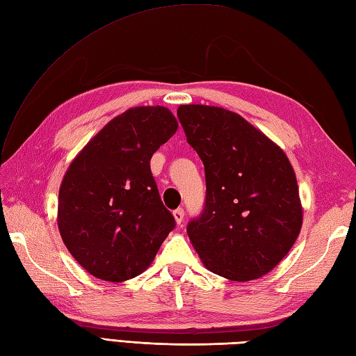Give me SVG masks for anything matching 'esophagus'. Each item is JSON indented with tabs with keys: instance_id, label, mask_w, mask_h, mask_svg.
<instances>
[{
	"instance_id": "obj_1",
	"label": "esophagus",
	"mask_w": 356,
	"mask_h": 356,
	"mask_svg": "<svg viewBox=\"0 0 356 356\" xmlns=\"http://www.w3.org/2000/svg\"><path fill=\"white\" fill-rule=\"evenodd\" d=\"M172 216H175L177 225H181V222H184V218H185V209L184 208H179L175 212H172Z\"/></svg>"
}]
</instances>
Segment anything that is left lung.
<instances>
[{
  "instance_id": "1",
  "label": "left lung",
  "mask_w": 356,
  "mask_h": 356,
  "mask_svg": "<svg viewBox=\"0 0 356 356\" xmlns=\"http://www.w3.org/2000/svg\"><path fill=\"white\" fill-rule=\"evenodd\" d=\"M177 118L204 165L203 209L186 226L198 256L206 268L236 282L267 275L302 227L290 161L238 113L184 104Z\"/></svg>"
}]
</instances>
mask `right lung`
Here are the masks:
<instances>
[{
	"instance_id": "right-lung-1",
	"label": "right lung",
	"mask_w": 356,
	"mask_h": 356,
	"mask_svg": "<svg viewBox=\"0 0 356 356\" xmlns=\"http://www.w3.org/2000/svg\"><path fill=\"white\" fill-rule=\"evenodd\" d=\"M177 121L161 106L124 112L72 161L59 191L66 249L90 275L122 282L143 273L176 227L150 170Z\"/></svg>"
}]
</instances>
